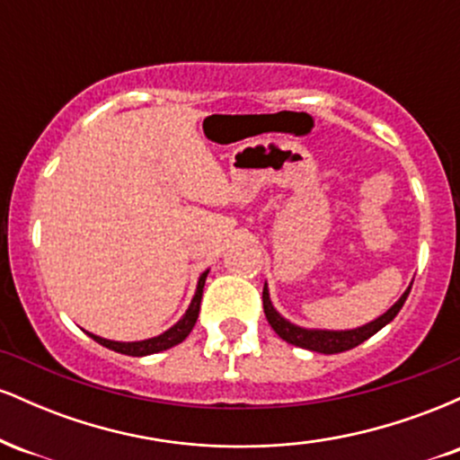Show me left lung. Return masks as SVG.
Instances as JSON below:
<instances>
[{
  "label": "left lung",
  "mask_w": 460,
  "mask_h": 460,
  "mask_svg": "<svg viewBox=\"0 0 460 460\" xmlns=\"http://www.w3.org/2000/svg\"><path fill=\"white\" fill-rule=\"evenodd\" d=\"M413 285V283H411ZM411 285L406 288V292L400 296L395 303L385 311L383 315H378L376 320L367 322V324L357 326V329H346V331H329V329H305V326L294 324L288 318H283L277 309H274L270 300V289H268V283H263V314H266L268 322L281 340L288 341V344L307 348V350L322 352V355H337V352H346L350 348H355L363 341L369 340L372 335H376L383 326H387L398 311L402 309L406 296L411 292Z\"/></svg>",
  "instance_id": "1"
}]
</instances>
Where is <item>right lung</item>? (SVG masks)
<instances>
[{
  "instance_id": "obj_1",
  "label": "right lung",
  "mask_w": 460,
  "mask_h": 460,
  "mask_svg": "<svg viewBox=\"0 0 460 460\" xmlns=\"http://www.w3.org/2000/svg\"><path fill=\"white\" fill-rule=\"evenodd\" d=\"M209 270H205L199 277L197 283V292H194L192 303L186 309V314L179 318L177 324H172L171 329L160 332V335L149 337V340H140V341H114V340H105V337L94 335V332H88L97 344H102L110 350L120 352V355H129V357H146V355H155V352L168 350V348L181 344L183 340L190 335V331L194 329L199 318V311H200V298H203V288H205V279H208Z\"/></svg>"
}]
</instances>
